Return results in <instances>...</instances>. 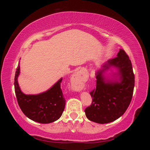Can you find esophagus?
<instances>
[{"label": "esophagus", "mask_w": 150, "mask_h": 150, "mask_svg": "<svg viewBox=\"0 0 150 150\" xmlns=\"http://www.w3.org/2000/svg\"><path fill=\"white\" fill-rule=\"evenodd\" d=\"M73 79H74V83L76 85H79L81 84V77L78 73L73 76Z\"/></svg>", "instance_id": "1"}]
</instances>
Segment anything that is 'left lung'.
Listing matches in <instances>:
<instances>
[{
    "label": "left lung",
    "mask_w": 150,
    "mask_h": 150,
    "mask_svg": "<svg viewBox=\"0 0 150 150\" xmlns=\"http://www.w3.org/2000/svg\"><path fill=\"white\" fill-rule=\"evenodd\" d=\"M115 70L113 71V69ZM110 70L111 77L105 75ZM96 87L90 93L93 102L86 108L88 120L98 124L116 120L130 105L134 88V75L131 61L123 50L117 57L109 59L96 72Z\"/></svg>",
    "instance_id": "left-lung-1"
}]
</instances>
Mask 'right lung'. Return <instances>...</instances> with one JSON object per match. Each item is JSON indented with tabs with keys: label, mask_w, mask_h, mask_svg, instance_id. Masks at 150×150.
<instances>
[{
	"label": "right lung",
	"mask_w": 150,
	"mask_h": 150,
	"mask_svg": "<svg viewBox=\"0 0 150 150\" xmlns=\"http://www.w3.org/2000/svg\"><path fill=\"white\" fill-rule=\"evenodd\" d=\"M20 63L14 78V89L20 108L28 118L42 124L52 123L62 115L65 106L61 83L62 78L47 91L37 95H26L22 92L18 82Z\"/></svg>",
	"instance_id": "add662e5"
}]
</instances>
